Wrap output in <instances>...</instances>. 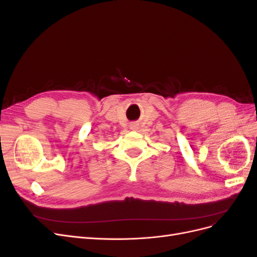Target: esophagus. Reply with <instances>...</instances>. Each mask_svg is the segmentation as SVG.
<instances>
[{
  "label": "esophagus",
  "instance_id": "esophagus-1",
  "mask_svg": "<svg viewBox=\"0 0 257 257\" xmlns=\"http://www.w3.org/2000/svg\"><path fill=\"white\" fill-rule=\"evenodd\" d=\"M131 128H132V130H136V128H137V124H135V123L131 124Z\"/></svg>",
  "mask_w": 257,
  "mask_h": 257
}]
</instances>
